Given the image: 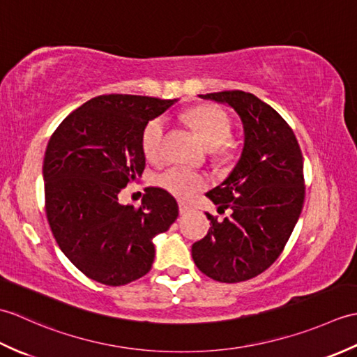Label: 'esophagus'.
Returning a JSON list of instances; mask_svg holds the SVG:
<instances>
[{
    "label": "esophagus",
    "mask_w": 357,
    "mask_h": 357,
    "mask_svg": "<svg viewBox=\"0 0 357 357\" xmlns=\"http://www.w3.org/2000/svg\"><path fill=\"white\" fill-rule=\"evenodd\" d=\"M192 210V207L188 206V204H185V202H179V213L181 215H185V213H188V211Z\"/></svg>",
    "instance_id": "1"
}]
</instances>
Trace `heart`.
I'll use <instances>...</instances> for the list:
<instances>
[{
    "label": "heart",
    "mask_w": 357,
    "mask_h": 357,
    "mask_svg": "<svg viewBox=\"0 0 357 357\" xmlns=\"http://www.w3.org/2000/svg\"><path fill=\"white\" fill-rule=\"evenodd\" d=\"M184 118L199 135L204 144L211 149V155L219 161H231L236 155V142L229 138L231 124L229 116L221 109L215 105H198V107L188 110ZM164 136L165 119L162 116L151 118L144 126L141 133V149L149 161H158L162 156ZM153 181L156 185L178 198H188L207 184V178L204 174L181 165H172L158 173Z\"/></svg>",
    "instance_id": "1"
}]
</instances>
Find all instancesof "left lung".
I'll return each mask as SVG.
<instances>
[{
  "label": "left lung",
  "instance_id": "8db88e82",
  "mask_svg": "<svg viewBox=\"0 0 357 357\" xmlns=\"http://www.w3.org/2000/svg\"><path fill=\"white\" fill-rule=\"evenodd\" d=\"M238 113L244 149L221 185L207 193L224 221L207 213L208 233L192 245L204 275L219 282H242L267 270L287 244L304 206V158L293 130L259 98L242 92L199 95Z\"/></svg>",
  "mask_w": 357,
  "mask_h": 357
}]
</instances>
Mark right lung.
I'll use <instances>...</instances> for the list:
<instances>
[{"label": "right lung", "mask_w": 357, "mask_h": 357, "mask_svg": "<svg viewBox=\"0 0 357 357\" xmlns=\"http://www.w3.org/2000/svg\"><path fill=\"white\" fill-rule=\"evenodd\" d=\"M174 102L101 95L50 136L43 164L45 215L63 253L96 282L119 287L147 275L155 259L151 239L176 221V199L162 188H146L138 208L118 201L146 167L144 126Z\"/></svg>", "instance_id": "obj_1"}]
</instances>
